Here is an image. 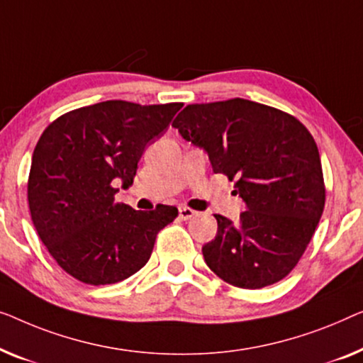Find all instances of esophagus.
<instances>
[{"label": "esophagus", "instance_id": "esophagus-1", "mask_svg": "<svg viewBox=\"0 0 363 363\" xmlns=\"http://www.w3.org/2000/svg\"><path fill=\"white\" fill-rule=\"evenodd\" d=\"M196 211H192V208H189V207H184V206H181L179 207V218L181 220H189V218H192L194 216H196Z\"/></svg>", "mask_w": 363, "mask_h": 363}]
</instances>
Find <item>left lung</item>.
Returning a JSON list of instances; mask_svg holds the SVG:
<instances>
[{
	"label": "left lung",
	"mask_w": 363,
	"mask_h": 363,
	"mask_svg": "<svg viewBox=\"0 0 363 363\" xmlns=\"http://www.w3.org/2000/svg\"><path fill=\"white\" fill-rule=\"evenodd\" d=\"M172 126L207 152L216 174L237 179L233 192L247 207L238 222L216 216V238L202 247L207 267L238 288L278 283L303 257L324 211L314 138L294 116L243 99L187 105Z\"/></svg>",
	"instance_id": "obj_1"
}]
</instances>
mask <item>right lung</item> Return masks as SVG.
Segmentation results:
<instances>
[{"label":"right lung","instance_id":"add662e5","mask_svg":"<svg viewBox=\"0 0 363 363\" xmlns=\"http://www.w3.org/2000/svg\"><path fill=\"white\" fill-rule=\"evenodd\" d=\"M181 104L108 100L52 121L33 152L30 218L60 268L86 284H113L145 267L156 235L177 217L172 206L143 212L115 201L138 162L164 135Z\"/></svg>","mask_w":363,"mask_h":363}]
</instances>
